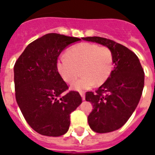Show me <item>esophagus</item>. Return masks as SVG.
<instances>
[{"label":"esophagus","mask_w":155,"mask_h":155,"mask_svg":"<svg viewBox=\"0 0 155 155\" xmlns=\"http://www.w3.org/2000/svg\"><path fill=\"white\" fill-rule=\"evenodd\" d=\"M80 94L82 98V100L85 99V94H84V91H81V92H80Z\"/></svg>","instance_id":"1"}]
</instances>
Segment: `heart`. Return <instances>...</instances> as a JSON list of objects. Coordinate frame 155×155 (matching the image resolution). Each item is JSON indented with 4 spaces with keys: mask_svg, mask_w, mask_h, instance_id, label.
<instances>
[{
    "mask_svg": "<svg viewBox=\"0 0 155 155\" xmlns=\"http://www.w3.org/2000/svg\"><path fill=\"white\" fill-rule=\"evenodd\" d=\"M57 71L69 84L79 75L82 77L72 85L75 91L90 89L101 85L109 78L113 69V56L109 48L84 42L71 48L67 56L57 60Z\"/></svg>",
    "mask_w": 155,
    "mask_h": 155,
    "instance_id": "obj_1",
    "label": "heart"
}]
</instances>
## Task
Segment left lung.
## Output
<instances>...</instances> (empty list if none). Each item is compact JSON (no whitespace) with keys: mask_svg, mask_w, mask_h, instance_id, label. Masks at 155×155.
Instances as JSON below:
<instances>
[{"mask_svg":"<svg viewBox=\"0 0 155 155\" xmlns=\"http://www.w3.org/2000/svg\"><path fill=\"white\" fill-rule=\"evenodd\" d=\"M109 48L113 56L114 68L96 93L87 91L85 100L93 105L87 122L99 134L121 128L136 109L144 86V72L134 52L118 42L102 37L82 38Z\"/></svg>","mask_w":155,"mask_h":155,"instance_id":"left-lung-1","label":"left lung"}]
</instances>
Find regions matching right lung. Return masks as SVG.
Returning a JSON list of instances; mask_svg holds the SVG:
<instances>
[{
  "label": "right lung",
  "mask_w": 155,
  "mask_h": 155,
  "mask_svg": "<svg viewBox=\"0 0 155 155\" xmlns=\"http://www.w3.org/2000/svg\"><path fill=\"white\" fill-rule=\"evenodd\" d=\"M81 41L76 37L49 33L31 42L14 67L18 105L28 125L41 135L62 136L69 130L70 114L81 103L68 88L57 68L61 52Z\"/></svg>",
  "instance_id": "obj_1"
}]
</instances>
